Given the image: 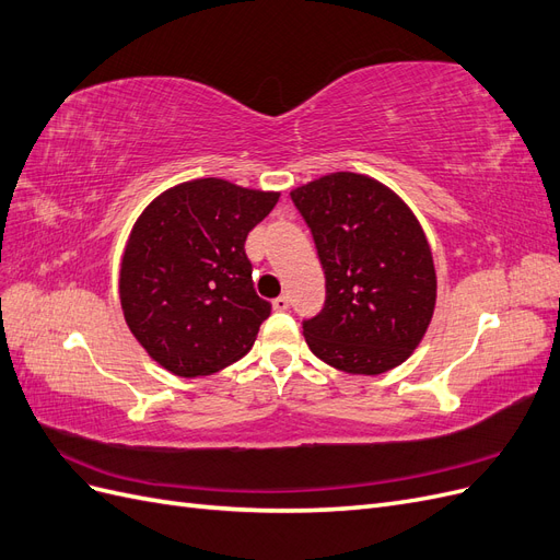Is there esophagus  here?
<instances>
[{"instance_id":"34e87169","label":"esophagus","mask_w":560,"mask_h":560,"mask_svg":"<svg viewBox=\"0 0 560 560\" xmlns=\"http://www.w3.org/2000/svg\"><path fill=\"white\" fill-rule=\"evenodd\" d=\"M273 308H276V311H287V308H290V296L280 294L278 299H273Z\"/></svg>"}]
</instances>
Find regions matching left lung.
<instances>
[{"mask_svg": "<svg viewBox=\"0 0 560 560\" xmlns=\"http://www.w3.org/2000/svg\"><path fill=\"white\" fill-rule=\"evenodd\" d=\"M292 200L325 270V308L303 322L315 358L346 374L399 366L425 336L436 303L430 243L409 206L374 177L331 173Z\"/></svg>", "mask_w": 560, "mask_h": 560, "instance_id": "1", "label": "left lung"}]
</instances>
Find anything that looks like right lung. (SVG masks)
<instances>
[{"label": "right lung", "mask_w": 560, "mask_h": 560, "mask_svg": "<svg viewBox=\"0 0 560 560\" xmlns=\"http://www.w3.org/2000/svg\"><path fill=\"white\" fill-rule=\"evenodd\" d=\"M278 198L191 179L151 200L135 222L118 278L121 308L138 343L171 374L210 376L254 346L270 303L254 292L245 241Z\"/></svg>", "instance_id": "1"}]
</instances>
